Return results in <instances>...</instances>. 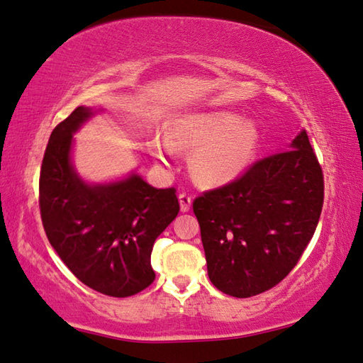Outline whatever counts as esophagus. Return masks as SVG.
I'll return each instance as SVG.
<instances>
[{
	"instance_id": "1",
	"label": "esophagus",
	"mask_w": 363,
	"mask_h": 363,
	"mask_svg": "<svg viewBox=\"0 0 363 363\" xmlns=\"http://www.w3.org/2000/svg\"><path fill=\"white\" fill-rule=\"evenodd\" d=\"M179 205H181V211L187 213L190 210V205H192V196L189 194H179Z\"/></svg>"
}]
</instances>
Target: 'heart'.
I'll list each match as a JSON object with an SVG mask.
<instances>
[{
  "mask_svg": "<svg viewBox=\"0 0 363 363\" xmlns=\"http://www.w3.org/2000/svg\"><path fill=\"white\" fill-rule=\"evenodd\" d=\"M259 130L251 120L230 112L190 113L169 123V136L155 134L149 149L167 163L177 150H194L190 171L206 186H223L237 179L256 157Z\"/></svg>",
  "mask_w": 363,
  "mask_h": 363,
  "instance_id": "b5f03b06",
  "label": "heart"
}]
</instances>
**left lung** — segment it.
<instances>
[{
  "mask_svg": "<svg viewBox=\"0 0 363 363\" xmlns=\"http://www.w3.org/2000/svg\"><path fill=\"white\" fill-rule=\"evenodd\" d=\"M323 206V173L307 133L238 179L194 200L208 277L229 296L280 284L309 245Z\"/></svg>",
  "mask_w": 363,
  "mask_h": 363,
  "instance_id": "8db88e82",
  "label": "left lung"
}]
</instances>
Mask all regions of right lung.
Wrapping results in <instances>:
<instances>
[{"label": "right lung", "instance_id": "add662e5", "mask_svg": "<svg viewBox=\"0 0 363 363\" xmlns=\"http://www.w3.org/2000/svg\"><path fill=\"white\" fill-rule=\"evenodd\" d=\"M96 112L77 107L51 133L40 173V211L49 243L86 286L133 296L153 280L157 237L179 213L176 189H155L139 174L88 184L73 168V134Z\"/></svg>", "mask_w": 363, "mask_h": 363}]
</instances>
